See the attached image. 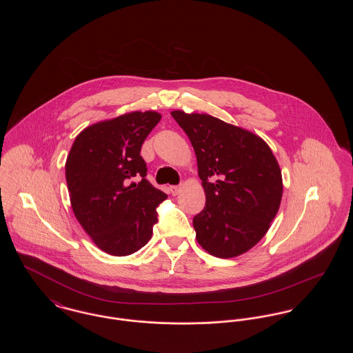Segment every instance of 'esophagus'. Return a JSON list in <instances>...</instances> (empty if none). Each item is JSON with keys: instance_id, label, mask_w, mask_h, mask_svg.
I'll return each instance as SVG.
<instances>
[{"instance_id": "34e87169", "label": "esophagus", "mask_w": 353, "mask_h": 353, "mask_svg": "<svg viewBox=\"0 0 353 353\" xmlns=\"http://www.w3.org/2000/svg\"><path fill=\"white\" fill-rule=\"evenodd\" d=\"M169 192H170L172 196H177V194L181 192V186H180V185H179V186H170V188H169Z\"/></svg>"}]
</instances>
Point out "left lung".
Masks as SVG:
<instances>
[{
    "label": "left lung",
    "mask_w": 353,
    "mask_h": 353,
    "mask_svg": "<svg viewBox=\"0 0 353 353\" xmlns=\"http://www.w3.org/2000/svg\"><path fill=\"white\" fill-rule=\"evenodd\" d=\"M170 115L196 152L206 203L193 219L197 242L217 258L249 252L268 233L283 194L269 144L249 130L208 114Z\"/></svg>",
    "instance_id": "1"
}]
</instances>
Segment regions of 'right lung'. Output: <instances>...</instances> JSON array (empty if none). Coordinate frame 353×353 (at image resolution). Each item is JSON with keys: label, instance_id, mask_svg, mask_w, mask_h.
<instances>
[{"label": "right lung", "instance_id": "right-lung-1", "mask_svg": "<svg viewBox=\"0 0 353 353\" xmlns=\"http://www.w3.org/2000/svg\"><path fill=\"white\" fill-rule=\"evenodd\" d=\"M161 115L132 111L85 127L66 160V181L75 219L92 242L115 256L148 243L156 208L168 196L145 179L141 145Z\"/></svg>", "mask_w": 353, "mask_h": 353}]
</instances>
